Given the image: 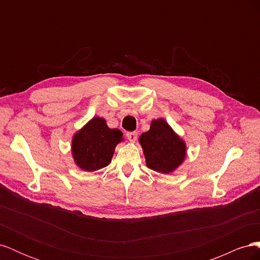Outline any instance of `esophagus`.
Returning a JSON list of instances; mask_svg holds the SVG:
<instances>
[{
  "label": "esophagus",
  "mask_w": 260,
  "mask_h": 260,
  "mask_svg": "<svg viewBox=\"0 0 260 260\" xmlns=\"http://www.w3.org/2000/svg\"><path fill=\"white\" fill-rule=\"evenodd\" d=\"M127 138L130 141V142H136L137 139H138V133L136 131H132V132H127Z\"/></svg>",
  "instance_id": "esophagus-1"
}]
</instances>
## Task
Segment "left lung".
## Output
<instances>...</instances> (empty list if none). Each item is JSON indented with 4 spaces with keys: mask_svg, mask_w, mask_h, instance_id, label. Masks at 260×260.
Returning <instances> with one entry per match:
<instances>
[{
    "mask_svg": "<svg viewBox=\"0 0 260 260\" xmlns=\"http://www.w3.org/2000/svg\"><path fill=\"white\" fill-rule=\"evenodd\" d=\"M143 147L146 165L157 172L174 171L185 156V144L164 119L153 120L151 129L139 138Z\"/></svg>",
    "mask_w": 260,
    "mask_h": 260,
    "instance_id": "8db88e82",
    "label": "left lung"
}]
</instances>
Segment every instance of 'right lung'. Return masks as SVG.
Returning a JSON list of instances; mask_svg holds the SVG:
<instances>
[{"label": "right lung", "instance_id": "right-lung-1", "mask_svg": "<svg viewBox=\"0 0 260 260\" xmlns=\"http://www.w3.org/2000/svg\"><path fill=\"white\" fill-rule=\"evenodd\" d=\"M122 140V132L107 127L103 118L95 117L73 140V155L76 164L85 171L108 166L116 145Z\"/></svg>", "mask_w": 260, "mask_h": 260}]
</instances>
